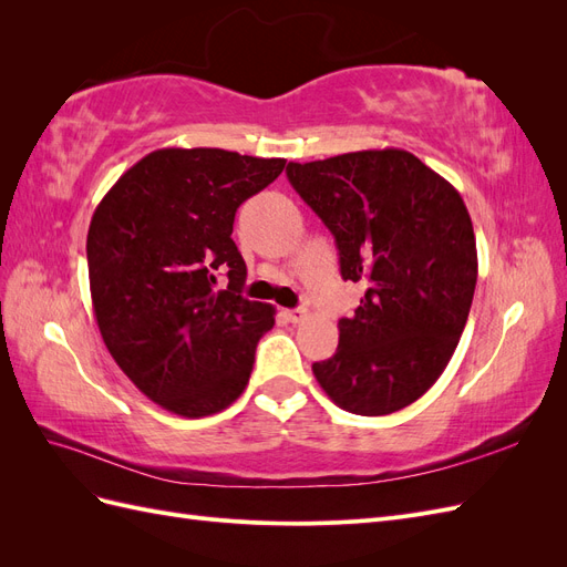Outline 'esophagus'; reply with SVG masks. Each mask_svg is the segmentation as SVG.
<instances>
[{
	"mask_svg": "<svg viewBox=\"0 0 567 567\" xmlns=\"http://www.w3.org/2000/svg\"><path fill=\"white\" fill-rule=\"evenodd\" d=\"M307 317L305 310H284V319L290 323H300Z\"/></svg>",
	"mask_w": 567,
	"mask_h": 567,
	"instance_id": "1",
	"label": "esophagus"
}]
</instances>
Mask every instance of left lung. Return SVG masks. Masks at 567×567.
Here are the masks:
<instances>
[{
	"instance_id": "obj_1",
	"label": "left lung",
	"mask_w": 567,
	"mask_h": 567,
	"mask_svg": "<svg viewBox=\"0 0 567 567\" xmlns=\"http://www.w3.org/2000/svg\"><path fill=\"white\" fill-rule=\"evenodd\" d=\"M300 198L336 236L340 274L367 286L338 321L321 390L359 416H385L433 388L458 346L477 281L473 221L456 188L402 148L288 163Z\"/></svg>"
}]
</instances>
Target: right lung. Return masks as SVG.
Masks as SVG:
<instances>
[{
  "instance_id": "obj_1",
  "label": "right lung",
  "mask_w": 567,
  "mask_h": 567,
  "mask_svg": "<svg viewBox=\"0 0 567 567\" xmlns=\"http://www.w3.org/2000/svg\"><path fill=\"white\" fill-rule=\"evenodd\" d=\"M284 158L225 148H158L101 198L87 234L92 307L115 364L148 400L184 419L227 409L248 385L271 326L241 296L238 205L281 175ZM227 272L225 291L216 274Z\"/></svg>"
}]
</instances>
